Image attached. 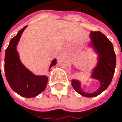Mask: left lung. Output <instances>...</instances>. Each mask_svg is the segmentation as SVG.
I'll return each instance as SVG.
<instances>
[{"label":"left lung","mask_w":122,"mask_h":122,"mask_svg":"<svg viewBox=\"0 0 122 122\" xmlns=\"http://www.w3.org/2000/svg\"><path fill=\"white\" fill-rule=\"evenodd\" d=\"M91 44L95 52L98 54V63L93 70L92 77L99 81L100 87L92 93L84 92L78 80H72V85L77 92L87 97H94L107 90L110 85L116 67V55L113 45L109 40L101 32L92 31L90 32Z\"/></svg>","instance_id":"obj_1"}]
</instances>
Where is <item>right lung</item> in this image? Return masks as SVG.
<instances>
[{
	"mask_svg": "<svg viewBox=\"0 0 122 122\" xmlns=\"http://www.w3.org/2000/svg\"><path fill=\"white\" fill-rule=\"evenodd\" d=\"M22 28L13 37L5 50V74L10 87L17 94L22 97L32 98L40 94L47 87L48 77L45 75H35L28 70L20 62L17 45L24 30ZM57 63L54 59L50 66V69Z\"/></svg>",
	"mask_w": 122,
	"mask_h": 122,
	"instance_id": "add662e5",
	"label": "right lung"
}]
</instances>
